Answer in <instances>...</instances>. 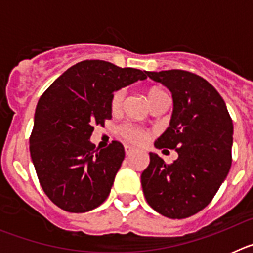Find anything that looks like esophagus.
<instances>
[{
    "mask_svg": "<svg viewBox=\"0 0 253 253\" xmlns=\"http://www.w3.org/2000/svg\"><path fill=\"white\" fill-rule=\"evenodd\" d=\"M134 153V148H131L130 146H125V154L126 156H131Z\"/></svg>",
    "mask_w": 253,
    "mask_h": 253,
    "instance_id": "esophagus-1",
    "label": "esophagus"
}]
</instances>
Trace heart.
<instances>
[{"mask_svg": "<svg viewBox=\"0 0 253 253\" xmlns=\"http://www.w3.org/2000/svg\"><path fill=\"white\" fill-rule=\"evenodd\" d=\"M163 91L158 90V88H152V90L148 91V100H152L156 96L163 95ZM125 97V91L124 90H118L116 92H114L113 99H111V109L114 111L119 110L120 107H122L123 101H124ZM120 134H122V137L124 138L125 140H128V142L133 143V144H143V143L147 140V133L146 131H143L142 129L135 128L133 125H123L122 128H120Z\"/></svg>", "mask_w": 253, "mask_h": 253, "instance_id": "obj_1", "label": "heart"}]
</instances>
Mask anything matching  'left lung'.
I'll return each mask as SVG.
<instances>
[{
    "label": "left lung",
    "instance_id": "1",
    "mask_svg": "<svg viewBox=\"0 0 253 253\" xmlns=\"http://www.w3.org/2000/svg\"><path fill=\"white\" fill-rule=\"evenodd\" d=\"M172 93L169 126L154 142L156 148L177 152L167 165L149 152L140 176L146 200L171 219L191 216L214 198L232 165L233 123L222 96L200 76L181 69L147 72Z\"/></svg>",
    "mask_w": 253,
    "mask_h": 253
}]
</instances>
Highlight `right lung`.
Listing matches in <instances>:
<instances>
[{"instance_id": "right-lung-1", "label": "right lung", "mask_w": 253, "mask_h": 253, "mask_svg": "<svg viewBox=\"0 0 253 253\" xmlns=\"http://www.w3.org/2000/svg\"><path fill=\"white\" fill-rule=\"evenodd\" d=\"M146 78L147 71L84 60L39 99L30 156L44 193L60 209L84 213L106 200L125 151L115 140L107 148H95L93 126L111 119L115 91Z\"/></svg>"}]
</instances>
